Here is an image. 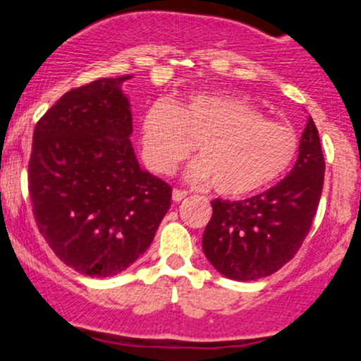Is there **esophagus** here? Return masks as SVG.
<instances>
[{
    "mask_svg": "<svg viewBox=\"0 0 361 361\" xmlns=\"http://www.w3.org/2000/svg\"><path fill=\"white\" fill-rule=\"evenodd\" d=\"M186 195H188V193H186L185 190L175 188V190H173V202H181L186 197Z\"/></svg>",
    "mask_w": 361,
    "mask_h": 361,
    "instance_id": "obj_1",
    "label": "esophagus"
}]
</instances>
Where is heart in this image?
Wrapping results in <instances>:
<instances>
[{"label":"heart","instance_id":"heart-1","mask_svg":"<svg viewBox=\"0 0 361 361\" xmlns=\"http://www.w3.org/2000/svg\"><path fill=\"white\" fill-rule=\"evenodd\" d=\"M195 183H212L217 193L243 197L279 180L299 152L292 126L268 120L258 106L231 93H195L178 105L156 103L140 132L146 166L169 175L192 154Z\"/></svg>","mask_w":361,"mask_h":361}]
</instances>
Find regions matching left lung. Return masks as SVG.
Masks as SVG:
<instances>
[{"mask_svg": "<svg viewBox=\"0 0 361 361\" xmlns=\"http://www.w3.org/2000/svg\"><path fill=\"white\" fill-rule=\"evenodd\" d=\"M324 168L317 127L309 117L288 176L246 200L212 202L202 247L215 270L227 279L247 281L264 279L288 263L312 227Z\"/></svg>", "mask_w": 361, "mask_h": 361, "instance_id": "8db88e82", "label": "left lung"}]
</instances>
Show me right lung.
I'll return each mask as SVG.
<instances>
[{
	"mask_svg": "<svg viewBox=\"0 0 361 361\" xmlns=\"http://www.w3.org/2000/svg\"><path fill=\"white\" fill-rule=\"evenodd\" d=\"M102 78L68 91L37 122L28 193L40 234L82 275L111 276L151 246L171 186L142 171L120 85Z\"/></svg>",
	"mask_w": 361,
	"mask_h": 361,
	"instance_id": "obj_1",
	"label": "right lung"
}]
</instances>
